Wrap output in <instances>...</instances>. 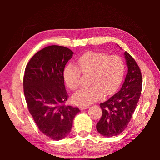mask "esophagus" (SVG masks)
<instances>
[{
  "label": "esophagus",
  "mask_w": 160,
  "mask_h": 160,
  "mask_svg": "<svg viewBox=\"0 0 160 160\" xmlns=\"http://www.w3.org/2000/svg\"><path fill=\"white\" fill-rule=\"evenodd\" d=\"M79 108H80V109H81V110H82V109H88V108H89V106L88 105H80V107H79Z\"/></svg>",
  "instance_id": "obj_1"
}]
</instances>
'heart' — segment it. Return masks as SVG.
Instances as JSON below:
<instances>
[{"label": "heart", "instance_id": "heart-1", "mask_svg": "<svg viewBox=\"0 0 160 160\" xmlns=\"http://www.w3.org/2000/svg\"><path fill=\"white\" fill-rule=\"evenodd\" d=\"M80 68L72 63L67 65L63 70V78L72 90L80 85L81 72L92 73L88 88H83L73 96L80 104H89L102 97L103 94L111 95L118 90L124 75L125 66L122 58L117 55L109 56L102 52L89 51L78 59Z\"/></svg>", "mask_w": 160, "mask_h": 160}]
</instances>
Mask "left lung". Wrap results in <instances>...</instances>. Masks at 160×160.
I'll return each instance as SVG.
<instances>
[{"instance_id": "8db88e82", "label": "left lung", "mask_w": 160, "mask_h": 160, "mask_svg": "<svg viewBox=\"0 0 160 160\" xmlns=\"http://www.w3.org/2000/svg\"><path fill=\"white\" fill-rule=\"evenodd\" d=\"M128 72L121 90L101 103L102 116L97 123L100 134L112 137L121 133L132 118L142 90V74L134 58L125 51Z\"/></svg>"}]
</instances>
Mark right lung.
I'll list each match as a JSON object with an SVG mask.
<instances>
[{"label":"right lung","mask_w":160,"mask_h":160,"mask_svg":"<svg viewBox=\"0 0 160 160\" xmlns=\"http://www.w3.org/2000/svg\"><path fill=\"white\" fill-rule=\"evenodd\" d=\"M73 53L66 47L49 46L35 53L25 68L23 86L28 110L41 132L52 140L66 138L80 112L65 105L68 95L63 70Z\"/></svg>","instance_id":"1"}]
</instances>
